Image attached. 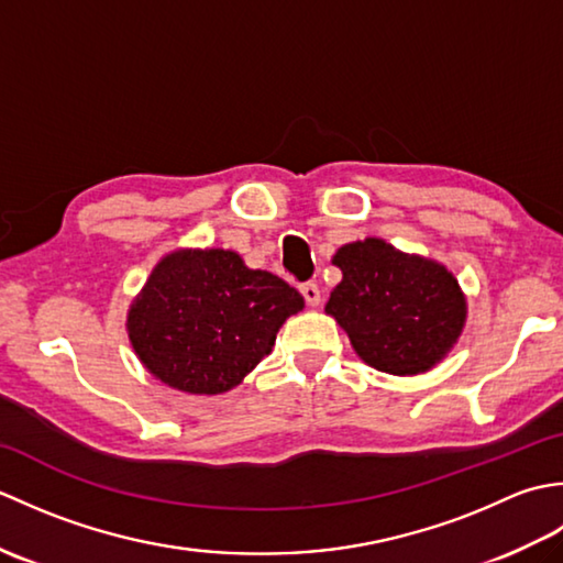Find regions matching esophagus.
I'll use <instances>...</instances> for the list:
<instances>
[{
    "label": "esophagus",
    "instance_id": "34e87169",
    "mask_svg": "<svg viewBox=\"0 0 563 563\" xmlns=\"http://www.w3.org/2000/svg\"><path fill=\"white\" fill-rule=\"evenodd\" d=\"M300 292H302L305 302H307L309 307H319V302H321V290H319L317 283H305V285H300Z\"/></svg>",
    "mask_w": 563,
    "mask_h": 563
}]
</instances>
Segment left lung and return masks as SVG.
<instances>
[{"label": "left lung", "mask_w": 563, "mask_h": 563, "mask_svg": "<svg viewBox=\"0 0 563 563\" xmlns=\"http://www.w3.org/2000/svg\"><path fill=\"white\" fill-rule=\"evenodd\" d=\"M343 278L324 312L349 333L363 363L421 375L445 357L466 324V297L442 263L404 254L385 239L343 244L331 258Z\"/></svg>", "instance_id": "left-lung-1"}]
</instances>
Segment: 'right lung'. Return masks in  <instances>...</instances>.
Returning <instances> with one entry per match:
<instances>
[{
    "mask_svg": "<svg viewBox=\"0 0 563 563\" xmlns=\"http://www.w3.org/2000/svg\"><path fill=\"white\" fill-rule=\"evenodd\" d=\"M302 307L300 292L236 251L176 249L152 268L125 329L154 379L212 397L242 385Z\"/></svg>",
    "mask_w": 563,
    "mask_h": 563,
    "instance_id": "1",
    "label": "right lung"
}]
</instances>
